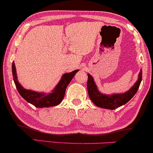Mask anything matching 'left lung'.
Masks as SVG:
<instances>
[{
  "label": "left lung",
  "mask_w": 153,
  "mask_h": 153,
  "mask_svg": "<svg viewBox=\"0 0 153 153\" xmlns=\"http://www.w3.org/2000/svg\"><path fill=\"white\" fill-rule=\"evenodd\" d=\"M88 79L87 82V89L88 96L92 102L100 108L113 110L127 103L134 96L142 81L143 72L142 70L140 71L139 73L138 80L129 91H126L124 94H114L112 95L101 94L98 90V88L95 83L93 77L90 74H88Z\"/></svg>",
  "instance_id": "left-lung-1"
}]
</instances>
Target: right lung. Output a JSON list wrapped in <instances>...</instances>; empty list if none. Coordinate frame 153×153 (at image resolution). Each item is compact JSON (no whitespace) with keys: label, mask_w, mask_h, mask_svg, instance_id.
I'll list each match as a JSON object with an SVG mask.
<instances>
[{"label":"right lung","mask_w":153,"mask_h":153,"mask_svg":"<svg viewBox=\"0 0 153 153\" xmlns=\"http://www.w3.org/2000/svg\"><path fill=\"white\" fill-rule=\"evenodd\" d=\"M78 71L79 70H75L71 73H65L55 88L50 93L47 94L45 93L36 92V91L26 90L24 88L22 85L19 83L18 79H17L14 62H13V64H12V73H13V80H14L16 87L19 94L27 102L31 103L37 108H43V107L47 108V107L54 106L62 102L64 99L65 94V91L68 84L70 83L75 73H78Z\"/></svg>","instance_id":"add662e5"}]
</instances>
